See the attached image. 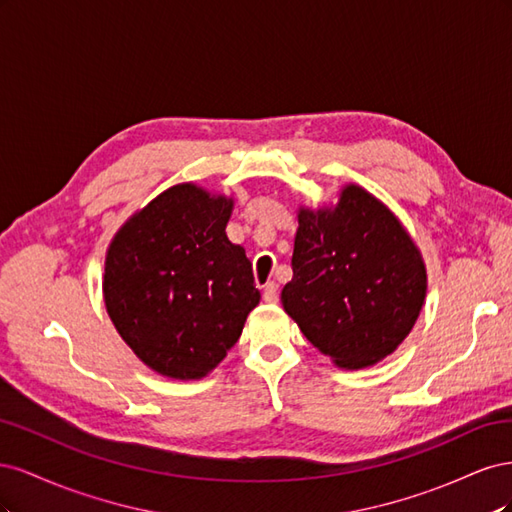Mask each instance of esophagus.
I'll return each mask as SVG.
<instances>
[{
  "label": "esophagus",
  "mask_w": 512,
  "mask_h": 512,
  "mask_svg": "<svg viewBox=\"0 0 512 512\" xmlns=\"http://www.w3.org/2000/svg\"><path fill=\"white\" fill-rule=\"evenodd\" d=\"M262 299H265L267 303H277L280 294H277V284L275 282H269V284L262 286Z\"/></svg>",
  "instance_id": "esophagus-1"
}]
</instances>
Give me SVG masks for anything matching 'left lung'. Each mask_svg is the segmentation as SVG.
<instances>
[{"label": "left lung", "mask_w": 512, "mask_h": 512, "mask_svg": "<svg viewBox=\"0 0 512 512\" xmlns=\"http://www.w3.org/2000/svg\"><path fill=\"white\" fill-rule=\"evenodd\" d=\"M427 273L410 235L359 185L333 209H301L288 316L335 365L369 367L389 356L421 314Z\"/></svg>", "instance_id": "8db88e82"}]
</instances>
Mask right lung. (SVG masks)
I'll return each instance as SVG.
<instances>
[{
	"label": "right lung",
	"mask_w": 512,
	"mask_h": 512,
	"mask_svg": "<svg viewBox=\"0 0 512 512\" xmlns=\"http://www.w3.org/2000/svg\"><path fill=\"white\" fill-rule=\"evenodd\" d=\"M230 211V198L175 185L108 247L106 312L123 342L162 376H207L260 301L252 262L226 237Z\"/></svg>",
	"instance_id": "right-lung-1"
}]
</instances>
